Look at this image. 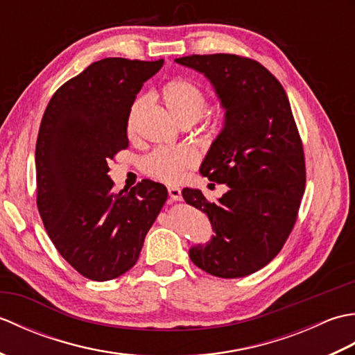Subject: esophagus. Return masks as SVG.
I'll return each instance as SVG.
<instances>
[{"label": "esophagus", "instance_id": "34e87169", "mask_svg": "<svg viewBox=\"0 0 355 355\" xmlns=\"http://www.w3.org/2000/svg\"><path fill=\"white\" fill-rule=\"evenodd\" d=\"M168 192H169V197H171L173 201H182V191H180L178 187L171 186L169 189H168Z\"/></svg>", "mask_w": 355, "mask_h": 355}]
</instances>
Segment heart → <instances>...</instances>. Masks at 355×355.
<instances>
[{
	"instance_id": "1",
	"label": "heart",
	"mask_w": 355,
	"mask_h": 355,
	"mask_svg": "<svg viewBox=\"0 0 355 355\" xmlns=\"http://www.w3.org/2000/svg\"><path fill=\"white\" fill-rule=\"evenodd\" d=\"M163 102L173 119L180 125H192L205 114L207 107V97L197 82L184 78L169 80L163 87ZM148 97L141 96L132 103L128 119V130L132 131L137 117L148 105ZM200 155L192 148L166 149L157 148L141 158L140 168L148 177L158 182L175 184L182 182L187 171H192L198 166Z\"/></svg>"
}]
</instances>
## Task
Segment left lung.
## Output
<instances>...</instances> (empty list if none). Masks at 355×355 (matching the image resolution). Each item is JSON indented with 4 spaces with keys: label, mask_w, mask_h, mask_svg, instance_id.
Here are the masks:
<instances>
[{
    "label": "left lung",
    "mask_w": 355,
    "mask_h": 355,
    "mask_svg": "<svg viewBox=\"0 0 355 355\" xmlns=\"http://www.w3.org/2000/svg\"><path fill=\"white\" fill-rule=\"evenodd\" d=\"M175 62L205 73L225 108L223 131L200 171L230 189L216 202L183 189L184 201L205 212L215 232L189 256L216 277L252 275L282 250L305 192L304 146L290 101L281 82L254 59L215 53Z\"/></svg>",
    "instance_id": "1"
}]
</instances>
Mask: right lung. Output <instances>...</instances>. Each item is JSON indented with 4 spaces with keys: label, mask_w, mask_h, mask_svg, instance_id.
<instances>
[{
    "label": "right lung",
    "mask_w": 355,
    "mask_h": 355,
    "mask_svg": "<svg viewBox=\"0 0 355 355\" xmlns=\"http://www.w3.org/2000/svg\"><path fill=\"white\" fill-rule=\"evenodd\" d=\"M163 59L105 58L56 89L36 140V206L51 243L84 277L103 282L135 266L168 200L141 180L114 191L108 163L128 148V117Z\"/></svg>",
    "instance_id": "add662e5"
}]
</instances>
